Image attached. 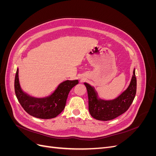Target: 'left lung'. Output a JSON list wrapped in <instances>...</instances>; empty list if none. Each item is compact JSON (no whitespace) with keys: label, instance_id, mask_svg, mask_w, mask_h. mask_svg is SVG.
Returning <instances> with one entry per match:
<instances>
[{"label":"left lung","instance_id":"left-lung-1","mask_svg":"<svg viewBox=\"0 0 156 156\" xmlns=\"http://www.w3.org/2000/svg\"><path fill=\"white\" fill-rule=\"evenodd\" d=\"M128 87L119 96L112 100H103L98 98L95 89L84 83L88 96V110L90 115L96 120L107 121L115 119L128 109L133 102L136 90L135 69L133 72Z\"/></svg>","mask_w":156,"mask_h":156}]
</instances>
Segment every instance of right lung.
Listing matches in <instances>:
<instances>
[{
  "label": "right lung",
  "mask_w": 156,
  "mask_h": 156,
  "mask_svg": "<svg viewBox=\"0 0 156 156\" xmlns=\"http://www.w3.org/2000/svg\"><path fill=\"white\" fill-rule=\"evenodd\" d=\"M18 73L17 68L14 83L17 100L27 113L41 119H53L62 112L65 108L71 89L79 83L78 80H67L58 84L50 96L43 98H37L29 96L22 90Z\"/></svg>",
  "instance_id": "obj_1"
}]
</instances>
